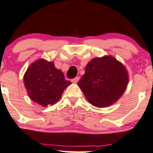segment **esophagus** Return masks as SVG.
<instances>
[{"mask_svg": "<svg viewBox=\"0 0 153 153\" xmlns=\"http://www.w3.org/2000/svg\"><path fill=\"white\" fill-rule=\"evenodd\" d=\"M79 80V77L76 76V77H75L74 79H73L71 80V82L73 83H77V82H78Z\"/></svg>", "mask_w": 153, "mask_h": 153, "instance_id": "1", "label": "esophagus"}]
</instances>
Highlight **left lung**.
Here are the masks:
<instances>
[{
  "label": "left lung",
  "mask_w": 153,
  "mask_h": 153,
  "mask_svg": "<svg viewBox=\"0 0 153 153\" xmlns=\"http://www.w3.org/2000/svg\"><path fill=\"white\" fill-rule=\"evenodd\" d=\"M128 83V74L125 66L109 55L92 59L86 65L78 85L91 104L105 108L121 97Z\"/></svg>",
  "instance_id": "8db88e82"
}]
</instances>
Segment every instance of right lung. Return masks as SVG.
<instances>
[{
    "label": "right lung",
    "mask_w": 153,
    "mask_h": 153,
    "mask_svg": "<svg viewBox=\"0 0 153 153\" xmlns=\"http://www.w3.org/2000/svg\"><path fill=\"white\" fill-rule=\"evenodd\" d=\"M24 83L27 94L34 102L44 107L55 104L65 89L71 84L65 80L64 74L53 62L39 59L26 71Z\"/></svg>",
    "instance_id": "obj_1"
}]
</instances>
